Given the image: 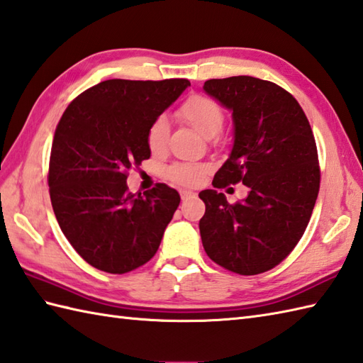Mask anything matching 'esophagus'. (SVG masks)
<instances>
[{"label": "esophagus", "mask_w": 363, "mask_h": 363, "mask_svg": "<svg viewBox=\"0 0 363 363\" xmlns=\"http://www.w3.org/2000/svg\"><path fill=\"white\" fill-rule=\"evenodd\" d=\"M196 197H197L196 192H191V191H183L182 192V200H183V202H186V200H189V199H196Z\"/></svg>", "instance_id": "obj_1"}]
</instances>
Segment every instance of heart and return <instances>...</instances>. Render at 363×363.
<instances>
[{
    "label": "heart",
    "mask_w": 363,
    "mask_h": 363,
    "mask_svg": "<svg viewBox=\"0 0 363 363\" xmlns=\"http://www.w3.org/2000/svg\"><path fill=\"white\" fill-rule=\"evenodd\" d=\"M179 116L205 138H214L222 132L223 111L219 104L208 96L194 94L179 108ZM169 136V123L164 116H158L147 130V146L154 154H161L166 149ZM205 167L199 164L179 163L167 169V177L184 186H196L203 180Z\"/></svg>",
    "instance_id": "1"
}]
</instances>
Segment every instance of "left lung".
<instances>
[{
	"mask_svg": "<svg viewBox=\"0 0 363 363\" xmlns=\"http://www.w3.org/2000/svg\"><path fill=\"white\" fill-rule=\"evenodd\" d=\"M206 94L228 108L235 143L213 186L242 182L235 205L222 192L199 194V228L206 255L239 275H257L286 259L308 227L320 189L315 138L300 104L284 88L252 76L211 79Z\"/></svg>",
	"mask_w": 363,
	"mask_h": 363,
	"instance_id": "1",
	"label": "left lung"
}]
</instances>
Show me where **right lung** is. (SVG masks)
Segmentation results:
<instances>
[{
  "label": "right lung",
  "mask_w": 363,
  "mask_h": 363,
  "mask_svg": "<svg viewBox=\"0 0 363 363\" xmlns=\"http://www.w3.org/2000/svg\"><path fill=\"white\" fill-rule=\"evenodd\" d=\"M189 85L104 80L62 115L48 174L51 203L63 235L93 267L123 275L157 253L180 196L164 183L132 194L127 172L150 157L149 125Z\"/></svg>",
  "instance_id": "1"
}]
</instances>
